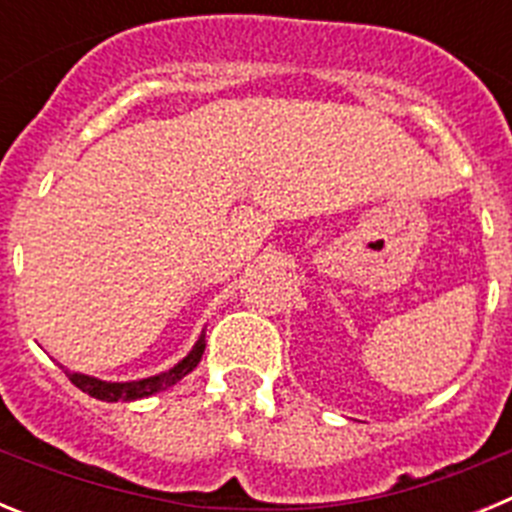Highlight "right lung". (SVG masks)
Returning a JSON list of instances; mask_svg holds the SVG:
<instances>
[{
	"instance_id": "1",
	"label": "right lung",
	"mask_w": 512,
	"mask_h": 512,
	"mask_svg": "<svg viewBox=\"0 0 512 512\" xmlns=\"http://www.w3.org/2000/svg\"><path fill=\"white\" fill-rule=\"evenodd\" d=\"M202 354H205V333L200 336V341L194 343L192 351H189L179 364L171 366L169 372H161L156 374V377H148V379H138V382H102V379L87 377V374L69 372V369H63V366L61 369L81 392H87V395L97 397V400L130 402V400H140V397H151L156 395V392H164L166 387H171V384H176L179 379H184L189 372H192L194 366L200 364Z\"/></svg>"
}]
</instances>
